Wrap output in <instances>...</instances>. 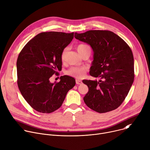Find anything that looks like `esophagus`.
Instances as JSON below:
<instances>
[{"instance_id": "esophagus-1", "label": "esophagus", "mask_w": 150, "mask_h": 150, "mask_svg": "<svg viewBox=\"0 0 150 150\" xmlns=\"http://www.w3.org/2000/svg\"><path fill=\"white\" fill-rule=\"evenodd\" d=\"M76 84H82V81H81V80H79V79H76Z\"/></svg>"}]
</instances>
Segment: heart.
Returning a JSON list of instances; mask_svg holds the SVG:
<instances>
[{
  "instance_id": "b5f03b06",
  "label": "heart",
  "mask_w": 150,
  "mask_h": 150,
  "mask_svg": "<svg viewBox=\"0 0 150 150\" xmlns=\"http://www.w3.org/2000/svg\"><path fill=\"white\" fill-rule=\"evenodd\" d=\"M77 51L78 52L81 54L84 51L88 50L91 52V48L90 47L86 44H79L76 47ZM66 50L64 49L62 52L61 54V59L62 61L64 60V56H65V54H66ZM87 67H79V66H74L71 67L69 69H68L66 72V74L68 75H70L72 76H74L76 78H83L86 72H87Z\"/></svg>"
}]
</instances>
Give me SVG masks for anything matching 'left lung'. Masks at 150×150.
I'll return each instance as SVG.
<instances>
[{
  "label": "left lung",
  "mask_w": 150,
  "mask_h": 150,
  "mask_svg": "<svg viewBox=\"0 0 150 150\" xmlns=\"http://www.w3.org/2000/svg\"><path fill=\"white\" fill-rule=\"evenodd\" d=\"M75 38L92 48L94 59L90 75L99 78L83 81L88 87L85 103L99 113L115 110L125 100L133 83L134 59L130 48L109 30L75 33Z\"/></svg>",
  "instance_id": "left-lung-1"
}]
</instances>
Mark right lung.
I'll return each instance as SVG.
<instances>
[{
  "instance_id": "right-lung-1",
  "label": "right lung",
  "mask_w": 150,
  "mask_h": 150,
  "mask_svg": "<svg viewBox=\"0 0 150 150\" xmlns=\"http://www.w3.org/2000/svg\"><path fill=\"white\" fill-rule=\"evenodd\" d=\"M74 33L42 32L26 44L17 61L19 90L30 106L41 113H51L62 106L75 79L62 76L60 82L50 78L62 67L61 54L74 38Z\"/></svg>"
}]
</instances>
